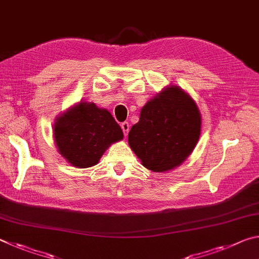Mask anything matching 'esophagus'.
Returning <instances> with one entry per match:
<instances>
[{"label": "esophagus", "instance_id": "obj_1", "mask_svg": "<svg viewBox=\"0 0 259 259\" xmlns=\"http://www.w3.org/2000/svg\"><path fill=\"white\" fill-rule=\"evenodd\" d=\"M121 128H122V131H123L124 135H128L129 130H130V124L128 123V122H122Z\"/></svg>", "mask_w": 259, "mask_h": 259}]
</instances>
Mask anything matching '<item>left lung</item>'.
<instances>
[{
	"label": "left lung",
	"mask_w": 259,
	"mask_h": 259,
	"mask_svg": "<svg viewBox=\"0 0 259 259\" xmlns=\"http://www.w3.org/2000/svg\"><path fill=\"white\" fill-rule=\"evenodd\" d=\"M201 115L190 96L169 87L142 108L128 142L143 165L155 172L176 168L198 143Z\"/></svg>",
	"instance_id": "left-lung-1"
}]
</instances>
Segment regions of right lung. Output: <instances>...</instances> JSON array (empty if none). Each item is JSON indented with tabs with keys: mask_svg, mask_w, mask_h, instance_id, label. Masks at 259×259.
<instances>
[{
	"mask_svg": "<svg viewBox=\"0 0 259 259\" xmlns=\"http://www.w3.org/2000/svg\"><path fill=\"white\" fill-rule=\"evenodd\" d=\"M55 140L58 151L76 168H89L123 133L107 109L94 103H80L57 119Z\"/></svg>",
	"mask_w": 259,
	"mask_h": 259,
	"instance_id": "right-lung-1",
	"label": "right lung"
}]
</instances>
